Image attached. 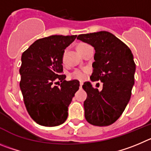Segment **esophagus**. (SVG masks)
<instances>
[{"instance_id": "34e87169", "label": "esophagus", "mask_w": 151, "mask_h": 151, "mask_svg": "<svg viewBox=\"0 0 151 151\" xmlns=\"http://www.w3.org/2000/svg\"><path fill=\"white\" fill-rule=\"evenodd\" d=\"M82 86H83V82H81L80 83V88H82Z\"/></svg>"}]
</instances>
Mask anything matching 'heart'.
<instances>
[{
	"label": "heart",
	"instance_id": "obj_1",
	"mask_svg": "<svg viewBox=\"0 0 151 151\" xmlns=\"http://www.w3.org/2000/svg\"><path fill=\"white\" fill-rule=\"evenodd\" d=\"M88 45L86 43H79L78 46H77V50H80L81 48L85 47V46ZM86 70H80V69H77V70H74L73 72L70 73L69 74V77L70 79H76V80H79V81H83L86 78Z\"/></svg>",
	"mask_w": 151,
	"mask_h": 151
}]
</instances>
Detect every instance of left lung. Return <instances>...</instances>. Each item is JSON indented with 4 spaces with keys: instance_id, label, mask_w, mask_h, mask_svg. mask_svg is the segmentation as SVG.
<instances>
[{
    "instance_id": "obj_1",
    "label": "left lung",
    "mask_w": 151,
    "mask_h": 151,
    "mask_svg": "<svg viewBox=\"0 0 151 151\" xmlns=\"http://www.w3.org/2000/svg\"><path fill=\"white\" fill-rule=\"evenodd\" d=\"M77 39L94 47L90 79L103 83L101 91L90 82L83 85L87 93L83 103L85 118L93 126H109L121 116L131 98L135 72L133 55L123 41L108 32L80 35Z\"/></svg>"
}]
</instances>
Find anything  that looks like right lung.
I'll list each match as a JSON object with an SVG mask.
<instances>
[{
    "mask_svg": "<svg viewBox=\"0 0 151 151\" xmlns=\"http://www.w3.org/2000/svg\"><path fill=\"white\" fill-rule=\"evenodd\" d=\"M77 35H52L37 40L22 55L20 89L31 117L43 126H59L68 118V108L80 82L66 81L62 74L65 49ZM60 81V87L56 84Z\"/></svg>",
    "mask_w": 151,
    "mask_h": 151,
    "instance_id": "add662e5",
    "label": "right lung"
}]
</instances>
